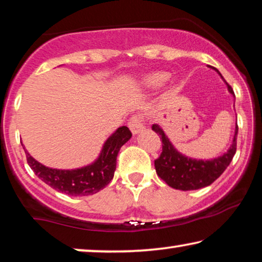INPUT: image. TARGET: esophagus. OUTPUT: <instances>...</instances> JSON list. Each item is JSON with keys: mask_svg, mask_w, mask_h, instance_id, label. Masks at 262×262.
I'll list each match as a JSON object with an SVG mask.
<instances>
[{"mask_svg": "<svg viewBox=\"0 0 262 262\" xmlns=\"http://www.w3.org/2000/svg\"><path fill=\"white\" fill-rule=\"evenodd\" d=\"M128 127H130L132 134L138 135L139 132L144 128L143 123H142V117H139V116L132 117V118L130 119V122H128Z\"/></svg>", "mask_w": 262, "mask_h": 262, "instance_id": "34e87169", "label": "esophagus"}]
</instances>
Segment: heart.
I'll return each instance as SVG.
<instances>
[{
    "label": "heart",
    "instance_id": "1",
    "mask_svg": "<svg viewBox=\"0 0 262 262\" xmlns=\"http://www.w3.org/2000/svg\"><path fill=\"white\" fill-rule=\"evenodd\" d=\"M169 73L166 72H152V73H149L144 75L142 78V85L145 87V89L149 90H156L158 87H161L168 81L169 79Z\"/></svg>",
    "mask_w": 262,
    "mask_h": 262
}]
</instances>
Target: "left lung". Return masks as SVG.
<instances>
[{"label": "left lung", "mask_w": 262, "mask_h": 262, "mask_svg": "<svg viewBox=\"0 0 262 262\" xmlns=\"http://www.w3.org/2000/svg\"><path fill=\"white\" fill-rule=\"evenodd\" d=\"M211 68L217 72L220 77L223 79L221 73L216 68ZM226 85L228 92L234 96L232 87L227 82ZM152 130L158 136H161L163 146L161 156L155 161L157 175L166 184L173 189H178V190H197V189L210 185L222 175L236 152L237 124L235 125L233 142L227 152L211 159H196L185 156L173 146L171 140L168 138V136L158 124L152 125Z\"/></svg>", "instance_id": "8db88e82"}]
</instances>
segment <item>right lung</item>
<instances>
[{
    "label": "right lung",
    "mask_w": 262,
    "mask_h": 262,
    "mask_svg": "<svg viewBox=\"0 0 262 262\" xmlns=\"http://www.w3.org/2000/svg\"><path fill=\"white\" fill-rule=\"evenodd\" d=\"M132 137L128 127H118L106 139L99 156L91 164L78 169H53L41 164L35 158L24 150L30 169L41 181L55 190L70 196H87L97 194L107 185L115 175L117 156L125 143Z\"/></svg>",
    "instance_id": "1"
}]
</instances>
